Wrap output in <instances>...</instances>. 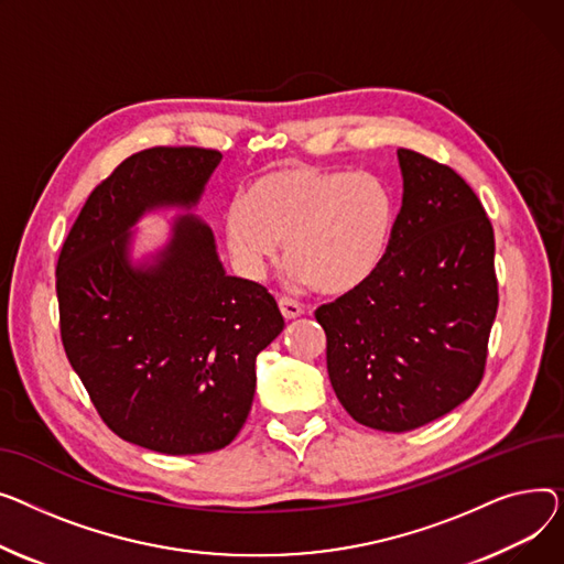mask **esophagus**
Here are the masks:
<instances>
[{
  "mask_svg": "<svg viewBox=\"0 0 564 564\" xmlns=\"http://www.w3.org/2000/svg\"><path fill=\"white\" fill-rule=\"evenodd\" d=\"M280 312H282L284 318H295V316L303 314V305L297 303V301H293V297L282 295L280 297Z\"/></svg>",
  "mask_w": 564,
  "mask_h": 564,
  "instance_id": "esophagus-1",
  "label": "esophagus"
}]
</instances>
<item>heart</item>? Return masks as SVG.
<instances>
[{"label":"heart","instance_id":"b5f03b06","mask_svg":"<svg viewBox=\"0 0 564 564\" xmlns=\"http://www.w3.org/2000/svg\"><path fill=\"white\" fill-rule=\"evenodd\" d=\"M393 223L391 193L376 175L293 163L257 177L225 209L223 235L246 275L259 278L284 239L295 280L344 295L380 269Z\"/></svg>","mask_w":564,"mask_h":564}]
</instances>
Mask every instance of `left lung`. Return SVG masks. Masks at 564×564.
<instances>
[{
	"instance_id": "1",
	"label": "left lung",
	"mask_w": 564,
	"mask_h": 564,
	"mask_svg": "<svg viewBox=\"0 0 564 564\" xmlns=\"http://www.w3.org/2000/svg\"><path fill=\"white\" fill-rule=\"evenodd\" d=\"M403 207L380 269L321 305L327 373L361 425L408 433L478 389L499 307L494 229L453 169L399 150Z\"/></svg>"
}]
</instances>
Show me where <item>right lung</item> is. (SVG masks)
I'll return each mask as SVG.
<instances>
[{"label": "right lung", "instance_id": "1", "mask_svg": "<svg viewBox=\"0 0 564 564\" xmlns=\"http://www.w3.org/2000/svg\"><path fill=\"white\" fill-rule=\"evenodd\" d=\"M218 150L150 148L99 182L56 263L61 341L113 433L165 455L225 448L254 399V361L284 327L275 297L225 275L193 214L152 261H129L131 227L159 207H195Z\"/></svg>", "mask_w": 564, "mask_h": 564}]
</instances>
